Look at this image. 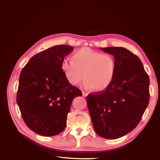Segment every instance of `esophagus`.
Returning <instances> with one entry per match:
<instances>
[{"label":"esophagus","mask_w":160,"mask_h":160,"mask_svg":"<svg viewBox=\"0 0 160 160\" xmlns=\"http://www.w3.org/2000/svg\"><path fill=\"white\" fill-rule=\"evenodd\" d=\"M82 95H83V97H86V96H88V93H87V92H85V91H82Z\"/></svg>","instance_id":"34e87169"}]
</instances>
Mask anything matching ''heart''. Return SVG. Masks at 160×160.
<instances>
[{"label": "heart", "instance_id": "obj_1", "mask_svg": "<svg viewBox=\"0 0 160 160\" xmlns=\"http://www.w3.org/2000/svg\"><path fill=\"white\" fill-rule=\"evenodd\" d=\"M72 59L61 62L62 72L71 85H78L83 77V86L88 89L102 91L112 83L116 72L112 55L84 47L75 52Z\"/></svg>", "mask_w": 160, "mask_h": 160}]
</instances>
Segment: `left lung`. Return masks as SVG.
<instances>
[{"instance_id": "left-lung-1", "label": "left lung", "mask_w": 160, "mask_h": 160, "mask_svg": "<svg viewBox=\"0 0 160 160\" xmlns=\"http://www.w3.org/2000/svg\"><path fill=\"white\" fill-rule=\"evenodd\" d=\"M100 49L113 55L116 72L103 91L89 93L87 103L99 136L118 139L136 128L149 101V78L139 57L123 47Z\"/></svg>"}]
</instances>
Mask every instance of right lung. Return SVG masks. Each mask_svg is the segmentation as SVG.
Here are the masks:
<instances>
[{
  "mask_svg": "<svg viewBox=\"0 0 160 160\" xmlns=\"http://www.w3.org/2000/svg\"><path fill=\"white\" fill-rule=\"evenodd\" d=\"M73 49L65 45L50 47L31 57L21 72L17 104L26 125L42 136L65 129L72 100L82 96L61 70L62 61Z\"/></svg>",
  "mask_w": 160,
  "mask_h": 160,
  "instance_id": "add662e5",
  "label": "right lung"
}]
</instances>
